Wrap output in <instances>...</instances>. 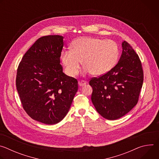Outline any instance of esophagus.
Returning <instances> with one entry per match:
<instances>
[{
	"label": "esophagus",
	"instance_id": "obj_1",
	"mask_svg": "<svg viewBox=\"0 0 159 159\" xmlns=\"http://www.w3.org/2000/svg\"><path fill=\"white\" fill-rule=\"evenodd\" d=\"M85 84H86V82H85V80H80V81L79 82V85L80 86H83V85H85Z\"/></svg>",
	"mask_w": 159,
	"mask_h": 159
}]
</instances>
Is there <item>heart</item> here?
Returning <instances> with one entry per match:
<instances>
[{
    "mask_svg": "<svg viewBox=\"0 0 159 159\" xmlns=\"http://www.w3.org/2000/svg\"><path fill=\"white\" fill-rule=\"evenodd\" d=\"M120 56L118 43L112 39L81 37L71 44V50H63L61 60L66 74L75 77L79 72L82 61L85 73L99 76L115 67Z\"/></svg>",
    "mask_w": 159,
    "mask_h": 159,
    "instance_id": "1",
    "label": "heart"
}]
</instances>
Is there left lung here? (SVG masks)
<instances>
[{
	"label": "left lung",
	"instance_id": "obj_1",
	"mask_svg": "<svg viewBox=\"0 0 159 159\" xmlns=\"http://www.w3.org/2000/svg\"><path fill=\"white\" fill-rule=\"evenodd\" d=\"M118 63L107 73L89 81L93 87L92 102L103 118L115 120L138 103L143 82V71L139 55L126 41Z\"/></svg>",
	"mask_w": 159,
	"mask_h": 159
}]
</instances>
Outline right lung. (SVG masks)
I'll use <instances>...</instances> for the list:
<instances>
[{
	"mask_svg": "<svg viewBox=\"0 0 159 159\" xmlns=\"http://www.w3.org/2000/svg\"><path fill=\"white\" fill-rule=\"evenodd\" d=\"M63 38L49 35L38 39L17 70L16 84L22 107L32 119L47 125L65 118L78 90L77 79L65 75L60 64Z\"/></svg>",
	"mask_w": 159,
	"mask_h": 159,
	"instance_id": "add662e5",
	"label": "right lung"
}]
</instances>
